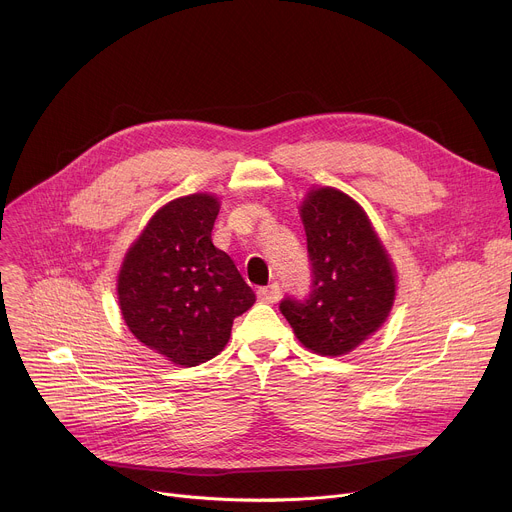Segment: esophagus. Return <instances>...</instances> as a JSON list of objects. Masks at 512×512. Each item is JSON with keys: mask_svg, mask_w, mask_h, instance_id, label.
I'll list each match as a JSON object with an SVG mask.
<instances>
[{"mask_svg": "<svg viewBox=\"0 0 512 512\" xmlns=\"http://www.w3.org/2000/svg\"><path fill=\"white\" fill-rule=\"evenodd\" d=\"M257 298L263 302V304H275L279 300V285L277 283H271L267 287H259L257 289Z\"/></svg>", "mask_w": 512, "mask_h": 512, "instance_id": "esophagus-1", "label": "esophagus"}]
</instances>
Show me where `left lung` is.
I'll return each instance as SVG.
<instances>
[{"instance_id": "1", "label": "left lung", "mask_w": 512, "mask_h": 512, "mask_svg": "<svg viewBox=\"0 0 512 512\" xmlns=\"http://www.w3.org/2000/svg\"><path fill=\"white\" fill-rule=\"evenodd\" d=\"M300 216L312 261V291L306 300L285 298L279 310L312 352L348 354L389 318L397 291L395 265L369 214L342 190H310Z\"/></svg>"}]
</instances>
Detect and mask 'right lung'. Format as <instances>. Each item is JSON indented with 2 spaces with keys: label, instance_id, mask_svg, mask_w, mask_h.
Returning <instances> with one entry per match:
<instances>
[{
  "label": "right lung",
  "instance_id": "add662e5",
  "mask_svg": "<svg viewBox=\"0 0 512 512\" xmlns=\"http://www.w3.org/2000/svg\"><path fill=\"white\" fill-rule=\"evenodd\" d=\"M216 196L164 204L127 249L117 298L131 334L166 360L196 367L221 352L233 320L255 304L233 259L212 245Z\"/></svg>",
  "mask_w": 512,
  "mask_h": 512
}]
</instances>
